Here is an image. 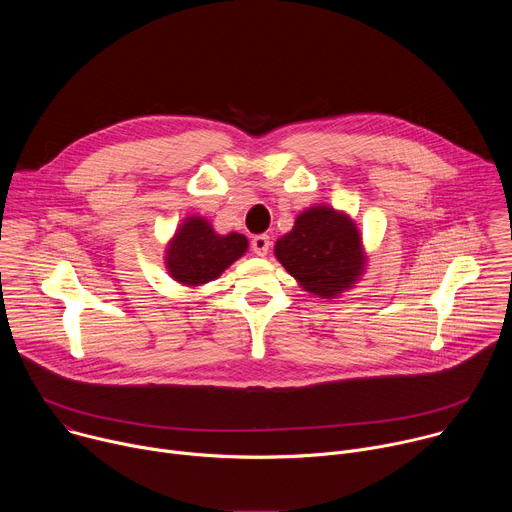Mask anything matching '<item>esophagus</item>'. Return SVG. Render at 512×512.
<instances>
[{
    "label": "esophagus",
    "mask_w": 512,
    "mask_h": 512,
    "mask_svg": "<svg viewBox=\"0 0 512 512\" xmlns=\"http://www.w3.org/2000/svg\"><path fill=\"white\" fill-rule=\"evenodd\" d=\"M269 247H271V241H269L267 235H257V237H253V241H251V249H253V253L259 255V257H265V255L269 253Z\"/></svg>",
    "instance_id": "1"
}]
</instances>
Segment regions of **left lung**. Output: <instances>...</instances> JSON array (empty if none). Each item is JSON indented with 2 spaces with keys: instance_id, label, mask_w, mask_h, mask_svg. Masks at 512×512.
I'll return each instance as SVG.
<instances>
[{
  "instance_id": "1",
  "label": "left lung",
  "mask_w": 512,
  "mask_h": 512,
  "mask_svg": "<svg viewBox=\"0 0 512 512\" xmlns=\"http://www.w3.org/2000/svg\"><path fill=\"white\" fill-rule=\"evenodd\" d=\"M275 257L304 291L324 300L352 289L367 269L358 227L346 212L324 204L298 214L294 229L277 239Z\"/></svg>"
}]
</instances>
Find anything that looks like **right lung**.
Masks as SVG:
<instances>
[{
    "label": "right lung",
    "instance_id": "right-lung-1",
    "mask_svg": "<svg viewBox=\"0 0 512 512\" xmlns=\"http://www.w3.org/2000/svg\"><path fill=\"white\" fill-rule=\"evenodd\" d=\"M249 249L241 233L218 235L204 216H186L166 247V269L174 281L200 287L231 267Z\"/></svg>",
    "mask_w": 512,
    "mask_h": 512
}]
</instances>
